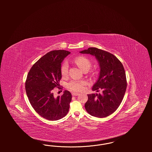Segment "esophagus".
I'll list each match as a JSON object with an SVG mask.
<instances>
[{"label": "esophagus", "mask_w": 152, "mask_h": 152, "mask_svg": "<svg viewBox=\"0 0 152 152\" xmlns=\"http://www.w3.org/2000/svg\"><path fill=\"white\" fill-rule=\"evenodd\" d=\"M72 96H78L79 94V93H77V92H72Z\"/></svg>", "instance_id": "1"}]
</instances>
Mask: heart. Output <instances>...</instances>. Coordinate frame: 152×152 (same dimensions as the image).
Masks as SVG:
<instances>
[{"mask_svg":"<svg viewBox=\"0 0 152 152\" xmlns=\"http://www.w3.org/2000/svg\"><path fill=\"white\" fill-rule=\"evenodd\" d=\"M75 63L79 66L80 68L83 71H88L92 66L91 61L85 56H79L75 58ZM69 64L68 63L65 61L61 66V73L63 76H66L68 73ZM86 84V82L84 81L74 80L69 83L67 87L73 91H80L83 89V86Z\"/></svg>","mask_w":152,"mask_h":152,"instance_id":"b5f03b06","label":"heart"}]
</instances>
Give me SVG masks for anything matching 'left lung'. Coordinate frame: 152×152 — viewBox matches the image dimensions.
I'll return each instance as SVG.
<instances>
[{
	"mask_svg": "<svg viewBox=\"0 0 152 152\" xmlns=\"http://www.w3.org/2000/svg\"><path fill=\"white\" fill-rule=\"evenodd\" d=\"M80 53L94 56L100 68L99 78L92 90L97 92L101 90L102 93L88 94L86 109L96 117L109 116L118 108L126 91L127 84L123 64L113 54L97 48L91 47Z\"/></svg>",
	"mask_w": 152,
	"mask_h": 152,
	"instance_id": "1",
	"label": "left lung"
}]
</instances>
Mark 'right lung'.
<instances>
[{"mask_svg":"<svg viewBox=\"0 0 152 152\" xmlns=\"http://www.w3.org/2000/svg\"><path fill=\"white\" fill-rule=\"evenodd\" d=\"M71 53L65 50L51 51L40 58L29 70L26 81V91L36 112L44 118L55 121L66 116L72 100V94L64 91L55 97L53 89L60 86L61 66Z\"/></svg>","mask_w":152,"mask_h":152,"instance_id":"add662e5","label":"right lung"}]
</instances>
